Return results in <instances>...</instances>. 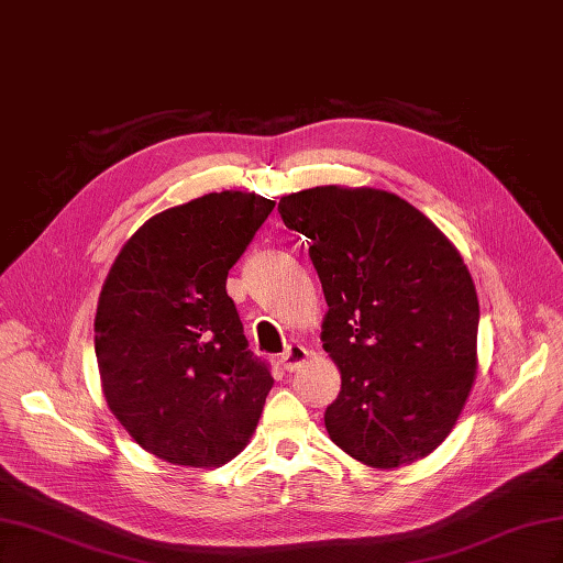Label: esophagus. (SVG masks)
<instances>
[{
	"label": "esophagus",
	"instance_id": "obj_1",
	"mask_svg": "<svg viewBox=\"0 0 563 563\" xmlns=\"http://www.w3.org/2000/svg\"><path fill=\"white\" fill-rule=\"evenodd\" d=\"M308 356H310V352L305 350L302 345H291V347H286V352L282 354V366L286 368V371H300L302 366H305V362H308Z\"/></svg>",
	"mask_w": 563,
	"mask_h": 563
}]
</instances>
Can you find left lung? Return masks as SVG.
Returning a JSON list of instances; mask_svg holds the SVG:
<instances>
[{
  "instance_id": "obj_1",
  "label": "left lung",
  "mask_w": 563,
  "mask_h": 563,
  "mask_svg": "<svg viewBox=\"0 0 563 563\" xmlns=\"http://www.w3.org/2000/svg\"><path fill=\"white\" fill-rule=\"evenodd\" d=\"M310 240L329 312L321 343L340 368L329 437L360 463L391 470L430 455L476 378L479 300L463 255L406 199L321 185L279 199Z\"/></svg>"
}]
</instances>
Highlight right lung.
<instances>
[{
    "instance_id": "add662e5",
    "label": "right lung",
    "mask_w": 563,
    "mask_h": 563,
    "mask_svg": "<svg viewBox=\"0 0 563 563\" xmlns=\"http://www.w3.org/2000/svg\"><path fill=\"white\" fill-rule=\"evenodd\" d=\"M275 209L253 192H211L131 234L96 310V360L114 418L172 465L220 467L261 420L272 376L246 350L228 272Z\"/></svg>"
}]
</instances>
